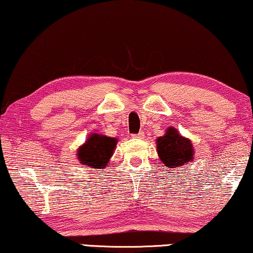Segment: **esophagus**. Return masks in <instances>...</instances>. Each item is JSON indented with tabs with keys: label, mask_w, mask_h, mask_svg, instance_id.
Returning <instances> with one entry per match:
<instances>
[{
	"label": "esophagus",
	"mask_w": 253,
	"mask_h": 253,
	"mask_svg": "<svg viewBox=\"0 0 253 253\" xmlns=\"http://www.w3.org/2000/svg\"><path fill=\"white\" fill-rule=\"evenodd\" d=\"M132 137L133 138H140V139H142V138H144V132H139L138 134H132Z\"/></svg>",
	"instance_id": "1"
}]
</instances>
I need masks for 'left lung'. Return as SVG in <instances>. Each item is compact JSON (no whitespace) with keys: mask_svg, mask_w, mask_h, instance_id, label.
<instances>
[{"mask_svg":"<svg viewBox=\"0 0 253 253\" xmlns=\"http://www.w3.org/2000/svg\"><path fill=\"white\" fill-rule=\"evenodd\" d=\"M156 151L162 163L170 169H177L194 161L195 153L192 140L182 137L173 126L168 127L166 133L156 139Z\"/></svg>","mask_w":253,"mask_h":253,"instance_id":"obj_1","label":"left lung"}]
</instances>
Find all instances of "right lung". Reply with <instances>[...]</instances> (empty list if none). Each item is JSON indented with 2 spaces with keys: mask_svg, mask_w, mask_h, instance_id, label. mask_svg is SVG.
Masks as SVG:
<instances>
[{
  "mask_svg": "<svg viewBox=\"0 0 253 253\" xmlns=\"http://www.w3.org/2000/svg\"><path fill=\"white\" fill-rule=\"evenodd\" d=\"M118 139L107 137L101 133H90L89 137L79 147L76 159L83 166L91 169H104L114 154Z\"/></svg>",
  "mask_w": 253,
  "mask_h": 253,
  "instance_id": "obj_1",
  "label": "right lung"
}]
</instances>
